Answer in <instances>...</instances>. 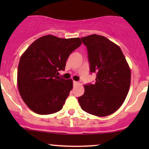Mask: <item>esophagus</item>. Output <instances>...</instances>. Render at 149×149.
Segmentation results:
<instances>
[{
    "mask_svg": "<svg viewBox=\"0 0 149 149\" xmlns=\"http://www.w3.org/2000/svg\"><path fill=\"white\" fill-rule=\"evenodd\" d=\"M78 84H79V83L78 82V81H73V85H74V86H75V85H77Z\"/></svg>",
    "mask_w": 149,
    "mask_h": 149,
    "instance_id": "1",
    "label": "esophagus"
}]
</instances>
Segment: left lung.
I'll list each match as a JSON object with an SVG mask.
<instances>
[{"instance_id":"obj_1","label":"left lung","mask_w":149,"mask_h":149,"mask_svg":"<svg viewBox=\"0 0 149 149\" xmlns=\"http://www.w3.org/2000/svg\"><path fill=\"white\" fill-rule=\"evenodd\" d=\"M87 47L90 72L96 74L94 84L84 85L78 101L91 115L105 117L121 107L129 91L131 71L121 48L103 36L81 38Z\"/></svg>"}]
</instances>
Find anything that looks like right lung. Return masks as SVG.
I'll use <instances>...</instances> for the list:
<instances>
[{
	"label": "right lung",
	"instance_id": "add662e5",
	"mask_svg": "<svg viewBox=\"0 0 149 149\" xmlns=\"http://www.w3.org/2000/svg\"><path fill=\"white\" fill-rule=\"evenodd\" d=\"M80 38L53 35L38 38L22 54L17 68V86L26 104L34 113L49 115L62 109L72 89V79L59 77L70 54L81 45Z\"/></svg>",
	"mask_w": 149,
	"mask_h": 149
}]
</instances>
